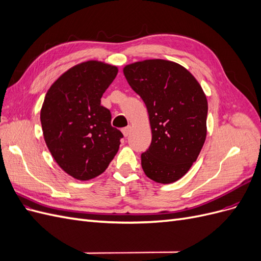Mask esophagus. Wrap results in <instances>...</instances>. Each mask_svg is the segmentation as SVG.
<instances>
[{
    "label": "esophagus",
    "instance_id": "esophagus-1",
    "mask_svg": "<svg viewBox=\"0 0 261 261\" xmlns=\"http://www.w3.org/2000/svg\"><path fill=\"white\" fill-rule=\"evenodd\" d=\"M130 132H132V126H127V127H125V128L122 129V133H123V135L125 137H127L130 134Z\"/></svg>",
    "mask_w": 261,
    "mask_h": 261
}]
</instances>
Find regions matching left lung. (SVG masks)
Returning a JSON list of instances; mask_svg holds the SVG:
<instances>
[{
    "instance_id": "obj_1",
    "label": "left lung",
    "mask_w": 261,
    "mask_h": 261,
    "mask_svg": "<svg viewBox=\"0 0 261 261\" xmlns=\"http://www.w3.org/2000/svg\"><path fill=\"white\" fill-rule=\"evenodd\" d=\"M123 73L149 115L152 139L141 154L145 174L160 184L178 180L197 160L206 140V94L189 70L172 61L135 62Z\"/></svg>"
}]
</instances>
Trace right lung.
<instances>
[{"mask_svg":"<svg viewBox=\"0 0 261 261\" xmlns=\"http://www.w3.org/2000/svg\"><path fill=\"white\" fill-rule=\"evenodd\" d=\"M117 72L105 62H83L63 73L45 94L40 112L44 141L59 167L75 179L102 174L120 148L123 134L101 106Z\"/></svg>","mask_w":261,"mask_h":261,"instance_id":"obj_1","label":"right lung"}]
</instances>
